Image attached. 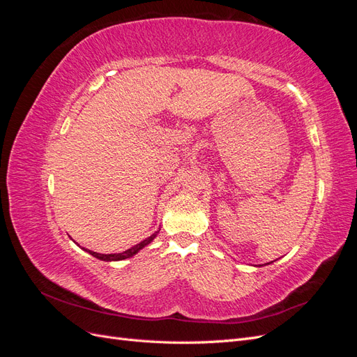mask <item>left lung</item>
Returning <instances> with one entry per match:
<instances>
[{"mask_svg": "<svg viewBox=\"0 0 357 357\" xmlns=\"http://www.w3.org/2000/svg\"><path fill=\"white\" fill-rule=\"evenodd\" d=\"M257 266H262V265H257Z\"/></svg>", "mask_w": 357, "mask_h": 357, "instance_id": "left-lung-1", "label": "left lung"}]
</instances>
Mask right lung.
Segmentation results:
<instances>
[{"label": "right lung", "instance_id": "right-lung-1", "mask_svg": "<svg viewBox=\"0 0 357 357\" xmlns=\"http://www.w3.org/2000/svg\"><path fill=\"white\" fill-rule=\"evenodd\" d=\"M159 234V231H156L155 234H152L149 236V238H146V240H143L142 243H138V244H135L134 247H131V248H128V250H125V252H122V253H110V255H102V253H96V252H92V250H88V248H83L84 252H88L89 255H92L93 257H96V259H100V261H105V262H114V261H125V259H129V257H132V256H135L139 250H143V248L146 247V245H149L150 243H152L155 238H156V235Z\"/></svg>", "mask_w": 357, "mask_h": 357}]
</instances>
